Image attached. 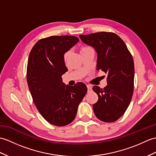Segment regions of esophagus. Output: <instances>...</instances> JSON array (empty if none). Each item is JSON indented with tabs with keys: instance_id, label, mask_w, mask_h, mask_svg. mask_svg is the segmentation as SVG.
<instances>
[{
	"instance_id": "34e87169",
	"label": "esophagus",
	"mask_w": 156,
	"mask_h": 156,
	"mask_svg": "<svg viewBox=\"0 0 156 156\" xmlns=\"http://www.w3.org/2000/svg\"><path fill=\"white\" fill-rule=\"evenodd\" d=\"M87 88H88V92H90L92 90V88L91 86H90V85H87Z\"/></svg>"
}]
</instances>
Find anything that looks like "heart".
Listing matches in <instances>:
<instances>
[{
    "label": "heart",
    "instance_id": "b5f03b06",
    "mask_svg": "<svg viewBox=\"0 0 156 156\" xmlns=\"http://www.w3.org/2000/svg\"><path fill=\"white\" fill-rule=\"evenodd\" d=\"M89 48H91V47L89 46H83L81 47L80 52L84 51V50H88V49H89ZM68 56V53H66V54H65L64 55V60L65 61L66 60Z\"/></svg>",
    "mask_w": 156,
    "mask_h": 156
}]
</instances>
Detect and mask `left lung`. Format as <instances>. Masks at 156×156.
I'll return each instance as SVG.
<instances>
[{
  "label": "left lung",
  "instance_id": "1",
  "mask_svg": "<svg viewBox=\"0 0 156 156\" xmlns=\"http://www.w3.org/2000/svg\"><path fill=\"white\" fill-rule=\"evenodd\" d=\"M79 37L97 52L96 70L108 74L106 87L92 88L98 96L93 105L94 112L100 120L114 122L125 113L132 98L134 63L132 54L122 39L114 32H99Z\"/></svg>",
  "mask_w": 156,
  "mask_h": 156
}]
</instances>
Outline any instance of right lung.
I'll return each instance as SVG.
<instances>
[{"label":"right lung","instance_id":"1","mask_svg":"<svg viewBox=\"0 0 156 156\" xmlns=\"http://www.w3.org/2000/svg\"><path fill=\"white\" fill-rule=\"evenodd\" d=\"M78 41L68 35L42 38L29 54L27 79L32 100L42 116L56 126H66L74 120L87 92L84 83L65 86L62 79L68 71L64 54Z\"/></svg>","mask_w":156,"mask_h":156}]
</instances>
